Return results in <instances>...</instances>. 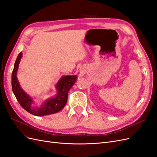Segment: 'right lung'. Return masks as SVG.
Instances as JSON below:
<instances>
[{
	"mask_svg": "<svg viewBox=\"0 0 157 157\" xmlns=\"http://www.w3.org/2000/svg\"><path fill=\"white\" fill-rule=\"evenodd\" d=\"M21 57L22 52H20L16 60L12 74V91L19 103L28 113L38 117L51 115L61 111L67 103L69 90L77 80V76H63L56 85V88L58 90L57 96L47 99L40 107L34 108L32 107L33 99L23 91L17 78V71Z\"/></svg>",
	"mask_w": 157,
	"mask_h": 157,
	"instance_id": "right-lung-1",
	"label": "right lung"
}]
</instances>
